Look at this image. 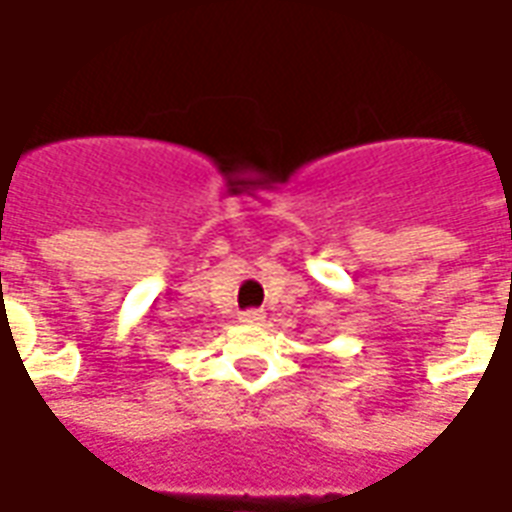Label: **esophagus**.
Masks as SVG:
<instances>
[{"mask_svg":"<svg viewBox=\"0 0 512 512\" xmlns=\"http://www.w3.org/2000/svg\"><path fill=\"white\" fill-rule=\"evenodd\" d=\"M240 322H245V324H261V322H264V313H261V311H245L240 316Z\"/></svg>","mask_w":512,"mask_h":512,"instance_id":"34e87169","label":"esophagus"}]
</instances>
